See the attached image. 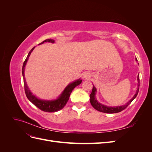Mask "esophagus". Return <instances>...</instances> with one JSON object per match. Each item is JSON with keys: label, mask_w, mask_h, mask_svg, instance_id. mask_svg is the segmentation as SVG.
I'll list each match as a JSON object with an SVG mask.
<instances>
[{"label": "esophagus", "mask_w": 152, "mask_h": 152, "mask_svg": "<svg viewBox=\"0 0 152 152\" xmlns=\"http://www.w3.org/2000/svg\"><path fill=\"white\" fill-rule=\"evenodd\" d=\"M84 78H86V79H88V78L90 77V74L88 73H86L84 75Z\"/></svg>", "instance_id": "esophagus-1"}]
</instances>
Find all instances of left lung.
Wrapping results in <instances>:
<instances>
[{"mask_svg": "<svg viewBox=\"0 0 152 152\" xmlns=\"http://www.w3.org/2000/svg\"><path fill=\"white\" fill-rule=\"evenodd\" d=\"M136 60L137 61V59H136ZM137 80H138V81H140L139 75L137 76ZM138 86H140V85H138ZM96 92V89L95 88V87L94 86H93V90H92V92L90 94V102H91V105L93 107V108L101 112L107 113H118V112H120L122 111L123 110L126 109L128 107L129 104H131V103L132 102L133 99H134L137 96V93H138L139 87H137V89L136 94H134V96H133V98L129 101V102H128L126 104H124L123 106H121V107H107V106L98 103V102L96 100V99L95 98Z\"/></svg>", "mask_w": 152, "mask_h": 152, "instance_id": "1", "label": "left lung"}]
</instances>
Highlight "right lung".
<instances>
[{"instance_id":"obj_1","label":"right lung","mask_w":152,"mask_h":152,"mask_svg":"<svg viewBox=\"0 0 152 152\" xmlns=\"http://www.w3.org/2000/svg\"><path fill=\"white\" fill-rule=\"evenodd\" d=\"M45 42H52L53 43L54 42V40L53 39H46L44 40L43 42H41L39 44H43ZM35 47L32 48L31 49L30 51L29 52L28 56H27L26 59L25 60L23 65V68H22V74L23 76V82H24V87H25V94L27 98H28L30 102L33 103L35 106H36L37 107L39 108L40 110H42L44 112H57L62 109L66 104L67 103V102L69 99V98H70V94L72 93V91L73 90V89L77 86H79L82 80L79 79L77 80L75 82H72V83L69 84L65 89L63 91V93L61 94V96L59 97L54 101H44V100H41L38 98H37L34 95L32 94V93L29 90L28 86L26 85V82L25 80V67L27 61H28V59L30 56V55L31 53L32 52V50L34 49Z\"/></svg>"}]
</instances>
